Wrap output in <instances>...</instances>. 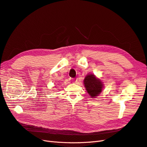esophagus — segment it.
<instances>
[{"label":"esophagus","mask_w":147,"mask_h":147,"mask_svg":"<svg viewBox=\"0 0 147 147\" xmlns=\"http://www.w3.org/2000/svg\"><path fill=\"white\" fill-rule=\"evenodd\" d=\"M71 81H72L73 82H76V81H77V78H71Z\"/></svg>","instance_id":"esophagus-1"}]
</instances>
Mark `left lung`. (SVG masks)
<instances>
[{
	"label": "left lung",
	"mask_w": 147,
	"mask_h": 147,
	"mask_svg": "<svg viewBox=\"0 0 147 147\" xmlns=\"http://www.w3.org/2000/svg\"><path fill=\"white\" fill-rule=\"evenodd\" d=\"M84 86L92 98H94L98 96L100 92H102L103 84L101 81L97 79L93 74H89L85 78L84 80Z\"/></svg>",
	"instance_id": "8db88e82"
}]
</instances>
